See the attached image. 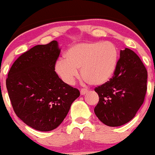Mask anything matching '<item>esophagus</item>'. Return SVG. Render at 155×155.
Instances as JSON below:
<instances>
[{
    "label": "esophagus",
    "mask_w": 155,
    "mask_h": 155,
    "mask_svg": "<svg viewBox=\"0 0 155 155\" xmlns=\"http://www.w3.org/2000/svg\"><path fill=\"white\" fill-rule=\"evenodd\" d=\"M88 91H88L87 89H82L81 90V95H85V94H87Z\"/></svg>",
    "instance_id": "obj_1"
}]
</instances>
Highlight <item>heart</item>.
<instances>
[{
    "instance_id": "heart-1",
    "label": "heart",
    "mask_w": 155,
    "mask_h": 155,
    "mask_svg": "<svg viewBox=\"0 0 155 155\" xmlns=\"http://www.w3.org/2000/svg\"><path fill=\"white\" fill-rule=\"evenodd\" d=\"M118 61L116 46L110 42L79 43L64 54V60L55 64V71L66 84L72 85L81 69L86 82L101 86L113 77Z\"/></svg>"
}]
</instances>
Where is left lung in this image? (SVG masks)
Masks as SVG:
<instances>
[{
	"instance_id": "obj_1",
	"label": "left lung",
	"mask_w": 155,
	"mask_h": 155,
	"mask_svg": "<svg viewBox=\"0 0 155 155\" xmlns=\"http://www.w3.org/2000/svg\"><path fill=\"white\" fill-rule=\"evenodd\" d=\"M147 77V70L137 54L127 48L120 50L112 78L94 89L99 96L94 110L98 119L112 127L133 119L143 104Z\"/></svg>"
}]
</instances>
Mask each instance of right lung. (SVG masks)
Listing matches in <instances>:
<instances>
[{
    "instance_id": "add662e5",
    "label": "right lung",
    "mask_w": 155,
    "mask_h": 155,
    "mask_svg": "<svg viewBox=\"0 0 155 155\" xmlns=\"http://www.w3.org/2000/svg\"><path fill=\"white\" fill-rule=\"evenodd\" d=\"M61 49L52 41L21 54L10 68L6 89L12 106L27 126L41 131L56 129L80 96L54 71Z\"/></svg>"
}]
</instances>
